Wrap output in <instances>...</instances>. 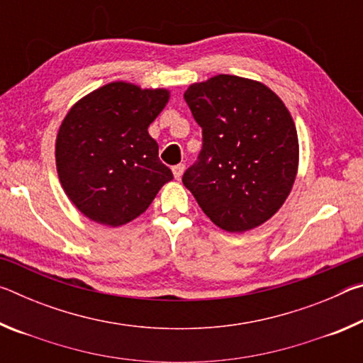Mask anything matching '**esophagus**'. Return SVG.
Masks as SVG:
<instances>
[{
  "instance_id": "1",
  "label": "esophagus",
  "mask_w": 363,
  "mask_h": 363,
  "mask_svg": "<svg viewBox=\"0 0 363 363\" xmlns=\"http://www.w3.org/2000/svg\"><path fill=\"white\" fill-rule=\"evenodd\" d=\"M184 169H186V167H184L182 163H179V164H176V167H173V174H174L176 179H181V176L184 174Z\"/></svg>"
}]
</instances>
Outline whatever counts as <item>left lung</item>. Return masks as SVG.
Segmentation results:
<instances>
[{
    "label": "left lung",
    "instance_id": "8db88e82",
    "mask_svg": "<svg viewBox=\"0 0 363 363\" xmlns=\"http://www.w3.org/2000/svg\"><path fill=\"white\" fill-rule=\"evenodd\" d=\"M184 99L203 133L184 186L223 230L264 224L285 203L298 173V133L285 104L266 84L235 75L190 84Z\"/></svg>",
    "mask_w": 363,
    "mask_h": 363
}]
</instances>
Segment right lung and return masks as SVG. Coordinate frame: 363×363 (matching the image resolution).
<instances>
[{
  "label": "right lung",
  "instance_id": "1",
  "mask_svg": "<svg viewBox=\"0 0 363 363\" xmlns=\"http://www.w3.org/2000/svg\"><path fill=\"white\" fill-rule=\"evenodd\" d=\"M168 101V89L113 82L65 115L56 139L57 174L86 218L110 227L128 224L173 179L147 131Z\"/></svg>",
  "mask_w": 363,
  "mask_h": 363
}]
</instances>
